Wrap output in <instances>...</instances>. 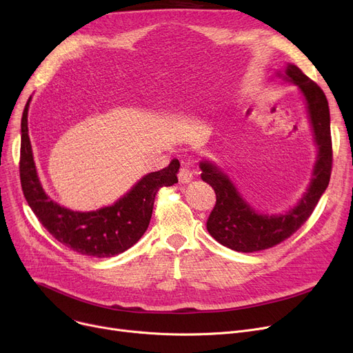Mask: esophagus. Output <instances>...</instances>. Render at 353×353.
I'll list each match as a JSON object with an SVG mask.
<instances>
[{
    "label": "esophagus",
    "instance_id": "1",
    "mask_svg": "<svg viewBox=\"0 0 353 353\" xmlns=\"http://www.w3.org/2000/svg\"><path fill=\"white\" fill-rule=\"evenodd\" d=\"M192 179H193V172L190 169V164L181 161V167L179 170V180L181 183H189V181H192Z\"/></svg>",
    "mask_w": 353,
    "mask_h": 353
}]
</instances>
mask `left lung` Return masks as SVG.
<instances>
[{"mask_svg": "<svg viewBox=\"0 0 353 353\" xmlns=\"http://www.w3.org/2000/svg\"><path fill=\"white\" fill-rule=\"evenodd\" d=\"M286 80L299 85L303 92L318 145L313 177L298 206L281 216L259 214L240 197L226 174L209 161L200 163L201 179L209 183L216 193V205L208 219V230L220 245L236 252L265 250L289 239L310 217L330 180L333 152L330 114L325 92L299 67L292 64L286 68Z\"/></svg>", "mask_w": 353, "mask_h": 353, "instance_id": "1", "label": "left lung"}]
</instances>
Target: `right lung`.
I'll return each mask as SVG.
<instances>
[{"mask_svg": "<svg viewBox=\"0 0 353 353\" xmlns=\"http://www.w3.org/2000/svg\"><path fill=\"white\" fill-rule=\"evenodd\" d=\"M28 105L30 99L21 119L20 180L24 197L40 223L57 242L80 254L110 257L132 248L150 223L157 192L179 181V160L144 176L113 206L87 213L64 209L50 200L37 176L28 137Z\"/></svg>", "mask_w": 353, "mask_h": 353, "instance_id": "right-lung-1", "label": "right lung"}]
</instances>
